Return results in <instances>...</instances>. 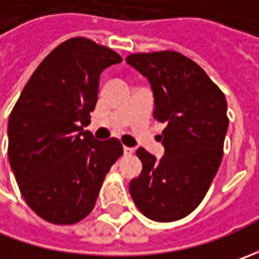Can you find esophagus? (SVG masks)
<instances>
[{
    "label": "esophagus",
    "instance_id": "34e87169",
    "mask_svg": "<svg viewBox=\"0 0 259 259\" xmlns=\"http://www.w3.org/2000/svg\"><path fill=\"white\" fill-rule=\"evenodd\" d=\"M124 154L125 155H133V154H134V148H130V147H124Z\"/></svg>",
    "mask_w": 259,
    "mask_h": 259
}]
</instances>
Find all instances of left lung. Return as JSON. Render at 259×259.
<instances>
[{
  "instance_id": "left-lung-1",
  "label": "left lung",
  "mask_w": 259,
  "mask_h": 259,
  "mask_svg": "<svg viewBox=\"0 0 259 259\" xmlns=\"http://www.w3.org/2000/svg\"><path fill=\"white\" fill-rule=\"evenodd\" d=\"M126 63L145 76L154 94L164 155L140 147L141 174L130 183L135 206L155 222L192 213L207 193L224 157L229 119L226 98L203 69L179 52L134 53Z\"/></svg>"
}]
</instances>
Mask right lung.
<instances>
[{
	"instance_id": "1",
	"label": "right lung",
	"mask_w": 259,
	"mask_h": 259,
	"mask_svg": "<svg viewBox=\"0 0 259 259\" xmlns=\"http://www.w3.org/2000/svg\"><path fill=\"white\" fill-rule=\"evenodd\" d=\"M121 62L116 52L89 38H69L46 56L10 114V165L27 204L50 224L85 219L124 153L119 140L98 141L83 131L99 76Z\"/></svg>"
}]
</instances>
